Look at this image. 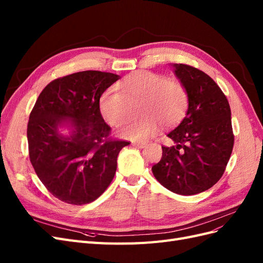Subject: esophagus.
<instances>
[{"label": "esophagus", "instance_id": "1", "mask_svg": "<svg viewBox=\"0 0 263 263\" xmlns=\"http://www.w3.org/2000/svg\"><path fill=\"white\" fill-rule=\"evenodd\" d=\"M134 146H136L138 148H145L147 146L146 142H134Z\"/></svg>", "mask_w": 263, "mask_h": 263}]
</instances>
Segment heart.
<instances>
[{
    "label": "heart",
    "mask_w": 263,
    "mask_h": 263,
    "mask_svg": "<svg viewBox=\"0 0 263 263\" xmlns=\"http://www.w3.org/2000/svg\"><path fill=\"white\" fill-rule=\"evenodd\" d=\"M140 104L136 121L121 129L123 137L146 140L159 130L163 123L176 125L184 117L189 106L186 87L179 81H170L165 76L142 71L125 77L100 99V113L112 127L122 126L132 113V106Z\"/></svg>",
    "instance_id": "b5f03b06"
}]
</instances>
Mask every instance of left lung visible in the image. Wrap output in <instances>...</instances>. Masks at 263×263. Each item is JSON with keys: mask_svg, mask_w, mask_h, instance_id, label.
Here are the masks:
<instances>
[{"mask_svg": "<svg viewBox=\"0 0 263 263\" xmlns=\"http://www.w3.org/2000/svg\"><path fill=\"white\" fill-rule=\"evenodd\" d=\"M174 73L189 93L186 116L168 134L176 146H162L153 166L158 182L173 193L194 195L216 184L234 147L232 112L225 94L203 71L173 63Z\"/></svg>", "mask_w": 263, "mask_h": 263, "instance_id": "left-lung-1", "label": "left lung"}]
</instances>
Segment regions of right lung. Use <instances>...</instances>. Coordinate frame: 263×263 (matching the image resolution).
Masks as SVG:
<instances>
[{"instance_id":"1","label":"right lung","mask_w":263,"mask_h":263,"mask_svg":"<svg viewBox=\"0 0 263 263\" xmlns=\"http://www.w3.org/2000/svg\"><path fill=\"white\" fill-rule=\"evenodd\" d=\"M119 76L87 70L58 78L39 94L27 125L29 160L46 189L60 201L83 205L112 182L119 151L130 142L110 137L100 98ZM62 125L69 137L59 133Z\"/></svg>"}]
</instances>
